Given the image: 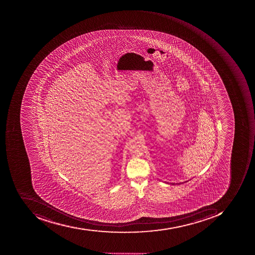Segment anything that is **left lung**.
<instances>
[{"label": "left lung", "instance_id": "obj_1", "mask_svg": "<svg viewBox=\"0 0 255 255\" xmlns=\"http://www.w3.org/2000/svg\"><path fill=\"white\" fill-rule=\"evenodd\" d=\"M172 185H174V184H172Z\"/></svg>", "mask_w": 255, "mask_h": 255}]
</instances>
